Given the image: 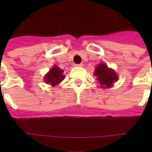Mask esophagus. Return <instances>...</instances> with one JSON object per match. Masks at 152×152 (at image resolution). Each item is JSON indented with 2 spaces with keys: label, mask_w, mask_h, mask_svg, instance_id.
<instances>
[{
  "label": "esophagus",
  "mask_w": 152,
  "mask_h": 152,
  "mask_svg": "<svg viewBox=\"0 0 152 152\" xmlns=\"http://www.w3.org/2000/svg\"><path fill=\"white\" fill-rule=\"evenodd\" d=\"M74 66H83V63H79V64H75Z\"/></svg>",
  "instance_id": "obj_1"
}]
</instances>
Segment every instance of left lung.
I'll return each mask as SVG.
<instances>
[{
	"mask_svg": "<svg viewBox=\"0 0 152 152\" xmlns=\"http://www.w3.org/2000/svg\"><path fill=\"white\" fill-rule=\"evenodd\" d=\"M94 76L98 78L99 84L102 88H110L112 84L117 80V75L112 69L107 67L106 64L101 63L96 67Z\"/></svg>",
	"mask_w": 152,
	"mask_h": 152,
	"instance_id": "left-lung-1",
	"label": "left lung"
}]
</instances>
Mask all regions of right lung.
<instances>
[{
	"label": "right lung",
	"mask_w": 152,
	"mask_h": 152,
	"mask_svg": "<svg viewBox=\"0 0 152 152\" xmlns=\"http://www.w3.org/2000/svg\"><path fill=\"white\" fill-rule=\"evenodd\" d=\"M63 73V70L60 69L58 66H54L50 70V72L47 73L46 76H45V81L47 84H50L52 86H56L64 79V75Z\"/></svg>",
	"instance_id": "add662e5"
}]
</instances>
